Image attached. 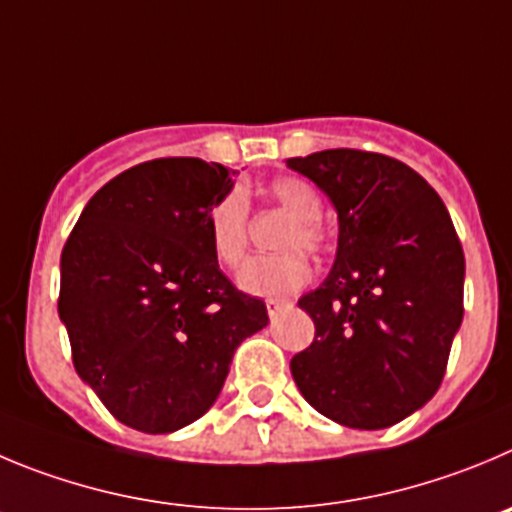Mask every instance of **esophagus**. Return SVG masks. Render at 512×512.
Returning a JSON list of instances; mask_svg holds the SVG:
<instances>
[{"label": "esophagus", "instance_id": "esophagus-1", "mask_svg": "<svg viewBox=\"0 0 512 512\" xmlns=\"http://www.w3.org/2000/svg\"><path fill=\"white\" fill-rule=\"evenodd\" d=\"M283 305H285V300H280V298H270V300H265L267 315H270V318H275V315L280 313V308H283Z\"/></svg>", "mask_w": 512, "mask_h": 512}]
</instances>
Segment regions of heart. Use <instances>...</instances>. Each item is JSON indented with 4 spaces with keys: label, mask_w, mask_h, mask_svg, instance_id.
Instances as JSON below:
<instances>
[{
    "label": "heart",
    "mask_w": 512,
    "mask_h": 512,
    "mask_svg": "<svg viewBox=\"0 0 512 512\" xmlns=\"http://www.w3.org/2000/svg\"><path fill=\"white\" fill-rule=\"evenodd\" d=\"M267 194L293 217L280 237V247L285 252L247 260L237 283L250 295H288L310 280V262L300 250L323 255L331 247V234L321 222L323 199L313 184L298 176H280L267 186ZM247 229H250V202L245 191H224L207 212V240L219 265H240L247 250Z\"/></svg>",
    "instance_id": "obj_1"
}]
</instances>
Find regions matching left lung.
<instances>
[{
  "instance_id": "obj_1",
  "label": "left lung",
  "mask_w": 512,
  "mask_h": 512,
  "mask_svg": "<svg viewBox=\"0 0 512 512\" xmlns=\"http://www.w3.org/2000/svg\"><path fill=\"white\" fill-rule=\"evenodd\" d=\"M288 166L338 212L331 275L298 300L315 338L290 361L293 379L343 427H391L437 394L462 323L455 224L437 191L391 156L328 148Z\"/></svg>"
}]
</instances>
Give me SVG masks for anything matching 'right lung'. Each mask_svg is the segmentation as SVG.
Masks as SVG:
<instances>
[{
	"label": "right lung",
	"mask_w": 512,
	"mask_h": 512,
	"mask_svg": "<svg viewBox=\"0 0 512 512\" xmlns=\"http://www.w3.org/2000/svg\"><path fill=\"white\" fill-rule=\"evenodd\" d=\"M229 189L222 164L146 161L95 191L62 247L57 313L75 371L138 432L207 414L234 348L267 326L265 303L234 288L207 240Z\"/></svg>",
	"instance_id": "obj_1"
}]
</instances>
